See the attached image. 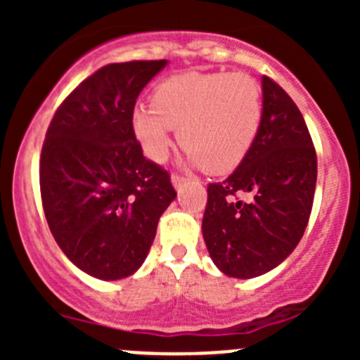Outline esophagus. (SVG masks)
<instances>
[{"instance_id": "esophagus-1", "label": "esophagus", "mask_w": 360, "mask_h": 360, "mask_svg": "<svg viewBox=\"0 0 360 360\" xmlns=\"http://www.w3.org/2000/svg\"><path fill=\"white\" fill-rule=\"evenodd\" d=\"M170 181H172V184H174V188H176V190H179L181 186H183L184 183H186V177H183V176H179V174H174L172 177H170Z\"/></svg>"}]
</instances>
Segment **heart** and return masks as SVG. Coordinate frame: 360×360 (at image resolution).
<instances>
[{"label":"heart","instance_id":"heart-1","mask_svg":"<svg viewBox=\"0 0 360 360\" xmlns=\"http://www.w3.org/2000/svg\"><path fill=\"white\" fill-rule=\"evenodd\" d=\"M261 116V89L252 76L191 71L163 82L153 104H137L132 130L144 155L162 162L179 129L188 163L224 174L248 157Z\"/></svg>","mask_w":360,"mask_h":360}]
</instances>
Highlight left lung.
<instances>
[{"label":"left lung","instance_id":"left-lung-1","mask_svg":"<svg viewBox=\"0 0 360 360\" xmlns=\"http://www.w3.org/2000/svg\"><path fill=\"white\" fill-rule=\"evenodd\" d=\"M256 141L228 179L207 188L202 233L228 277L254 278L288 259L310 219L317 157L303 115L268 76ZM249 194L248 202L237 201Z\"/></svg>","mask_w":360,"mask_h":360}]
</instances>
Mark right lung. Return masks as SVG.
I'll use <instances>...</instances> for the list:
<instances>
[{
    "label": "right lung",
    "instance_id": "obj_1",
    "mask_svg": "<svg viewBox=\"0 0 360 360\" xmlns=\"http://www.w3.org/2000/svg\"><path fill=\"white\" fill-rule=\"evenodd\" d=\"M169 60L101 68L60 104L46 130L39 188L46 223L75 266L99 281L141 268L176 198L170 176L144 158L136 101Z\"/></svg>",
    "mask_w": 360,
    "mask_h": 360
}]
</instances>
